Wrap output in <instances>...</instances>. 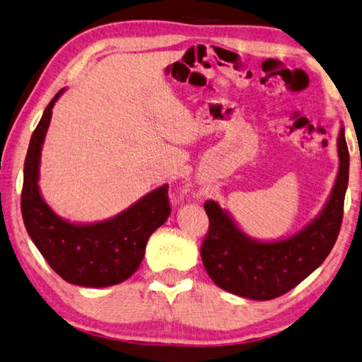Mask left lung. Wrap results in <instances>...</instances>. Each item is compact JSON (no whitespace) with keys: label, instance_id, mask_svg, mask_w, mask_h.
<instances>
[{"label":"left lung","instance_id":"8db88e82","mask_svg":"<svg viewBox=\"0 0 362 362\" xmlns=\"http://www.w3.org/2000/svg\"><path fill=\"white\" fill-rule=\"evenodd\" d=\"M340 170L324 210L298 234L279 242H257L240 233L213 200L204 204L209 233L200 247L206 272L218 287L252 300H272L297 287L321 266L339 237L348 187L349 152L339 136Z\"/></svg>","mask_w":362,"mask_h":362}]
</instances>
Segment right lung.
<instances>
[{"instance_id": "obj_1", "label": "right lung", "mask_w": 362, "mask_h": 362, "mask_svg": "<svg viewBox=\"0 0 362 362\" xmlns=\"http://www.w3.org/2000/svg\"><path fill=\"white\" fill-rule=\"evenodd\" d=\"M61 93L47 104L28 144L21 197L23 224L47 264L64 281L81 287L115 286L139 268L151 234L170 216L168 185L98 224H70L52 213L41 199L37 181L41 146Z\"/></svg>"}]
</instances>
